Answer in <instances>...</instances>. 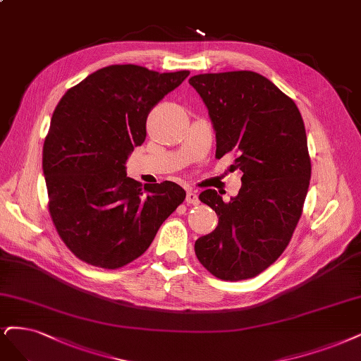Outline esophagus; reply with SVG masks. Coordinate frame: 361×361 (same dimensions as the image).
<instances>
[{
  "mask_svg": "<svg viewBox=\"0 0 361 361\" xmlns=\"http://www.w3.org/2000/svg\"><path fill=\"white\" fill-rule=\"evenodd\" d=\"M185 202L188 203V204H194V206L200 203V200H198V195H197V192H195L194 190H188V191H186Z\"/></svg>",
  "mask_w": 361,
  "mask_h": 361,
  "instance_id": "obj_1",
  "label": "esophagus"
}]
</instances>
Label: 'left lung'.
Returning <instances> with one entry per match:
<instances>
[{
  "label": "left lung",
  "instance_id": "left-lung-1",
  "mask_svg": "<svg viewBox=\"0 0 361 361\" xmlns=\"http://www.w3.org/2000/svg\"><path fill=\"white\" fill-rule=\"evenodd\" d=\"M190 85L209 110L216 158L235 154L242 188L228 203L215 190L200 200L218 227L195 240V255L224 281L254 278L279 258L300 219L310 158L299 109L275 83L254 71L198 74Z\"/></svg>",
  "mask_w": 361,
  "mask_h": 361
}]
</instances>
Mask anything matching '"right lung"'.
I'll return each mask as SVG.
<instances>
[{"label": "right lung", "mask_w": 361, "mask_h": 361, "mask_svg": "<svg viewBox=\"0 0 361 361\" xmlns=\"http://www.w3.org/2000/svg\"><path fill=\"white\" fill-rule=\"evenodd\" d=\"M188 76L109 66L58 103L43 146L49 212L62 242L85 263H131L185 200L175 182L142 186L127 176L126 163L146 139L149 111Z\"/></svg>", "instance_id": "right-lung-1"}]
</instances>
